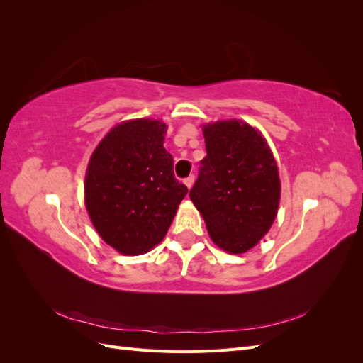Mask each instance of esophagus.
I'll use <instances>...</instances> for the list:
<instances>
[{
    "mask_svg": "<svg viewBox=\"0 0 363 363\" xmlns=\"http://www.w3.org/2000/svg\"><path fill=\"white\" fill-rule=\"evenodd\" d=\"M184 184L188 186V188L191 189L192 184H194V175H189V177H186V179H184Z\"/></svg>",
    "mask_w": 363,
    "mask_h": 363,
    "instance_id": "obj_1",
    "label": "esophagus"
}]
</instances>
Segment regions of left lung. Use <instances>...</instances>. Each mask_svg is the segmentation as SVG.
<instances>
[{
	"mask_svg": "<svg viewBox=\"0 0 363 363\" xmlns=\"http://www.w3.org/2000/svg\"><path fill=\"white\" fill-rule=\"evenodd\" d=\"M203 133L207 156L189 196L213 242L239 255L255 247L276 219V160L265 139L242 121H219Z\"/></svg>",
	"mask_w": 363,
	"mask_h": 363,
	"instance_id": "1",
	"label": "left lung"
}]
</instances>
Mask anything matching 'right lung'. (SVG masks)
Wrapping results in <instances>:
<instances>
[{
	"label": "right lung",
	"instance_id": "1",
	"mask_svg": "<svg viewBox=\"0 0 363 363\" xmlns=\"http://www.w3.org/2000/svg\"><path fill=\"white\" fill-rule=\"evenodd\" d=\"M167 125L136 119L107 133L86 172V207L96 232L127 256L157 245L167 235L188 188L174 175L164 150Z\"/></svg>",
	"mask_w": 363,
	"mask_h": 363
}]
</instances>
